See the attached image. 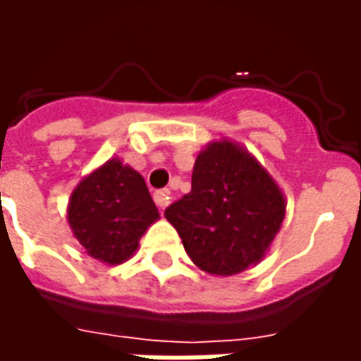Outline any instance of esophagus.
Masks as SVG:
<instances>
[{"label":"esophagus","mask_w":361,"mask_h":361,"mask_svg":"<svg viewBox=\"0 0 361 361\" xmlns=\"http://www.w3.org/2000/svg\"><path fill=\"white\" fill-rule=\"evenodd\" d=\"M170 199H172V197H170V191H168V189H160V191L154 193V203H157L162 211L170 204Z\"/></svg>","instance_id":"obj_1"}]
</instances>
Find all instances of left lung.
<instances>
[{
    "instance_id": "left-lung-1",
    "label": "left lung",
    "mask_w": 361,
    "mask_h": 361,
    "mask_svg": "<svg viewBox=\"0 0 361 361\" xmlns=\"http://www.w3.org/2000/svg\"><path fill=\"white\" fill-rule=\"evenodd\" d=\"M164 216L201 271L232 276L269 253L286 216V197L250 150L220 139L197 154L191 191Z\"/></svg>"
}]
</instances>
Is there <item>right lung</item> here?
<instances>
[{
	"label": "right lung",
	"mask_w": 361,
	"mask_h": 361,
	"mask_svg": "<svg viewBox=\"0 0 361 361\" xmlns=\"http://www.w3.org/2000/svg\"><path fill=\"white\" fill-rule=\"evenodd\" d=\"M158 219L142 176L118 157L87 173L67 204L75 240L104 265H119L131 257L142 234Z\"/></svg>",
	"instance_id": "1"
}]
</instances>
